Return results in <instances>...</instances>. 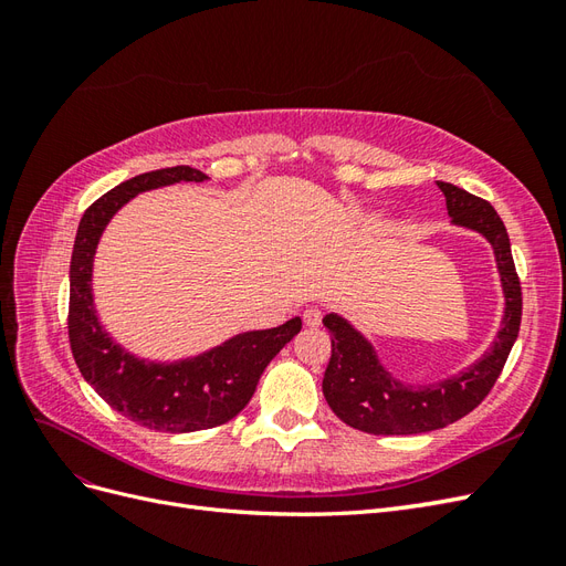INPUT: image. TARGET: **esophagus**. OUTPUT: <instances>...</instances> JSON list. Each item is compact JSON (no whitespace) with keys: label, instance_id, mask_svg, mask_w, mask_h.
I'll list each match as a JSON object with an SVG mask.
<instances>
[{"label":"esophagus","instance_id":"34e87169","mask_svg":"<svg viewBox=\"0 0 566 566\" xmlns=\"http://www.w3.org/2000/svg\"><path fill=\"white\" fill-rule=\"evenodd\" d=\"M321 310H318V306H306V310H304V323L306 325H310V328H318V325H321Z\"/></svg>","mask_w":566,"mask_h":566}]
</instances>
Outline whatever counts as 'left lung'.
Wrapping results in <instances>:
<instances>
[{
    "mask_svg": "<svg viewBox=\"0 0 566 566\" xmlns=\"http://www.w3.org/2000/svg\"><path fill=\"white\" fill-rule=\"evenodd\" d=\"M451 224L484 235L499 266L505 310L491 347L468 368L432 385H410L385 368L373 342L342 314H325L331 331V364L323 375V397L333 413L368 434H422L441 430L484 401L507 361L522 323V287L512 262L510 238L491 202L462 188L437 181Z\"/></svg>",
    "mask_w": 566,
    "mask_h": 566,
    "instance_id": "left-lung-1",
    "label": "left lung"
}]
</instances>
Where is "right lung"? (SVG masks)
Returning a JSON list of instances; mask_svg holds the SVG:
<instances>
[{"label": "right lung", "instance_id": "obj_1", "mask_svg": "<svg viewBox=\"0 0 566 566\" xmlns=\"http://www.w3.org/2000/svg\"><path fill=\"white\" fill-rule=\"evenodd\" d=\"M181 181L200 184L208 175L186 165L153 169L111 188L84 212L71 260L67 314V335L82 378L117 413L169 434L210 430L235 418L252 399L271 358L302 331V318L295 316L279 328L238 333L177 361H150L111 337L94 304V256L101 235L132 198Z\"/></svg>", "mask_w": 566, "mask_h": 566}]
</instances>
